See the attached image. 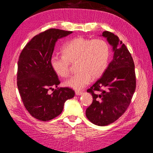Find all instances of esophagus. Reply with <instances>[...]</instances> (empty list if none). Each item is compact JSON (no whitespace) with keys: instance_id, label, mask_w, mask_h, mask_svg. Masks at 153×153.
<instances>
[{"instance_id":"obj_1","label":"esophagus","mask_w":153,"mask_h":153,"mask_svg":"<svg viewBox=\"0 0 153 153\" xmlns=\"http://www.w3.org/2000/svg\"><path fill=\"white\" fill-rule=\"evenodd\" d=\"M75 93H76V95H82L83 92L79 91H75Z\"/></svg>"}]
</instances>
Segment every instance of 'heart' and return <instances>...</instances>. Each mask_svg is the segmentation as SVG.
Wrapping results in <instances>:
<instances>
[{
	"label": "heart",
	"mask_w": 153,
	"mask_h": 153,
	"mask_svg": "<svg viewBox=\"0 0 153 153\" xmlns=\"http://www.w3.org/2000/svg\"><path fill=\"white\" fill-rule=\"evenodd\" d=\"M62 56L54 55L50 63L53 71L61 77L70 75V62L76 61L78 71L65 82V85L80 90L98 78L108 66L110 48L102 39H88L76 37L67 42L62 48Z\"/></svg>",
	"instance_id": "1"
}]
</instances>
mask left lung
<instances>
[{"instance_id":"8db88e82","label":"left lung","mask_w":153,"mask_h":153,"mask_svg":"<svg viewBox=\"0 0 153 153\" xmlns=\"http://www.w3.org/2000/svg\"><path fill=\"white\" fill-rule=\"evenodd\" d=\"M102 36L112 47L113 59L95 83L87 89L93 102L85 114L91 122L105 126L114 122L126 112L136 87L135 65L126 45L111 32Z\"/></svg>"}]
</instances>
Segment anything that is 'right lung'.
Returning a JSON list of instances; mask_svg holds the SVG:
<instances>
[{"label": "right lung", "instance_id": "1", "mask_svg": "<svg viewBox=\"0 0 153 153\" xmlns=\"http://www.w3.org/2000/svg\"><path fill=\"white\" fill-rule=\"evenodd\" d=\"M72 31L49 29L35 35L23 48L18 62L17 85L24 105L35 118L46 122L62 113L64 102L75 92L68 87L55 89L60 84L50 60L58 39Z\"/></svg>", "mask_w": 153, "mask_h": 153}]
</instances>
